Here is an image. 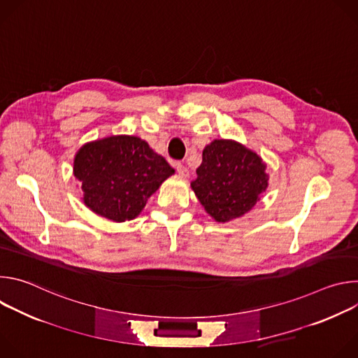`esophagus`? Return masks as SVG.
Instances as JSON below:
<instances>
[{
	"instance_id": "obj_1",
	"label": "esophagus",
	"mask_w": 358,
	"mask_h": 358,
	"mask_svg": "<svg viewBox=\"0 0 358 358\" xmlns=\"http://www.w3.org/2000/svg\"><path fill=\"white\" fill-rule=\"evenodd\" d=\"M176 170H177V173H178L181 177H188V169H187L184 164L177 163V164H176Z\"/></svg>"
}]
</instances>
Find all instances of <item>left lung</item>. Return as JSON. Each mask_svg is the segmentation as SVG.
<instances>
[{"label": "left lung", "mask_w": 358, "mask_h": 358, "mask_svg": "<svg viewBox=\"0 0 358 358\" xmlns=\"http://www.w3.org/2000/svg\"><path fill=\"white\" fill-rule=\"evenodd\" d=\"M266 166L257 152L232 140H214L202 151L191 187L218 222L242 217L268 187Z\"/></svg>", "instance_id": "8db88e82"}]
</instances>
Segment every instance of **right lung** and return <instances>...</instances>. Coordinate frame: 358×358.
I'll return each mask as SVG.
<instances>
[{
    "label": "right lung",
    "mask_w": 358,
    "mask_h": 358,
    "mask_svg": "<svg viewBox=\"0 0 358 358\" xmlns=\"http://www.w3.org/2000/svg\"><path fill=\"white\" fill-rule=\"evenodd\" d=\"M171 174L174 169L166 159L134 136H112L85 144L73 162L83 202L115 222L136 218L148 196Z\"/></svg>",
    "instance_id": "1"
}]
</instances>
